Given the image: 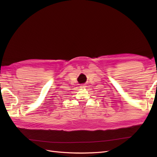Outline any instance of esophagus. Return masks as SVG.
I'll return each mask as SVG.
<instances>
[{
	"label": "esophagus",
	"mask_w": 157,
	"mask_h": 157,
	"mask_svg": "<svg viewBox=\"0 0 157 157\" xmlns=\"http://www.w3.org/2000/svg\"><path fill=\"white\" fill-rule=\"evenodd\" d=\"M80 87H81V88H85V85H81Z\"/></svg>",
	"instance_id": "esophagus-1"
}]
</instances>
